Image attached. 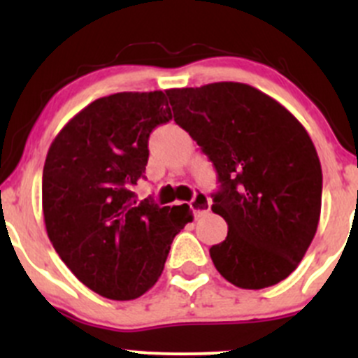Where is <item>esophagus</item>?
<instances>
[{"instance_id": "34e87169", "label": "esophagus", "mask_w": 358, "mask_h": 358, "mask_svg": "<svg viewBox=\"0 0 358 358\" xmlns=\"http://www.w3.org/2000/svg\"><path fill=\"white\" fill-rule=\"evenodd\" d=\"M190 208H192L194 215L199 218V216H204L209 213V209H211V199H209L206 194L197 192L196 196H194V199L190 201Z\"/></svg>"}]
</instances>
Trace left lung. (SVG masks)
I'll list each match as a JSON object with an SVG mask.
<instances>
[{
    "label": "left lung",
    "mask_w": 358,
    "mask_h": 358,
    "mask_svg": "<svg viewBox=\"0 0 358 358\" xmlns=\"http://www.w3.org/2000/svg\"><path fill=\"white\" fill-rule=\"evenodd\" d=\"M176 124L215 164L222 190L213 213L229 225L209 249L216 270L241 289L289 277L315 237L322 169L305 126L244 83L168 90Z\"/></svg>",
    "instance_id": "1"
}]
</instances>
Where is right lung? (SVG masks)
<instances>
[{
    "label": "right lung",
    "mask_w": 358,
    "mask_h": 358,
    "mask_svg": "<svg viewBox=\"0 0 358 358\" xmlns=\"http://www.w3.org/2000/svg\"><path fill=\"white\" fill-rule=\"evenodd\" d=\"M168 92H122L95 100L60 129L43 168L46 234L72 273L103 298L147 292L176 234L192 222L187 204L136 201L149 135L173 117Z\"/></svg>",
    "instance_id": "right-lung-1"
}]
</instances>
